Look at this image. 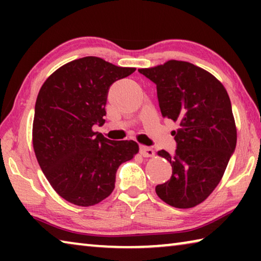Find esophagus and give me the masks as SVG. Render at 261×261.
<instances>
[{
  "label": "esophagus",
  "instance_id": "34e87169",
  "mask_svg": "<svg viewBox=\"0 0 261 261\" xmlns=\"http://www.w3.org/2000/svg\"><path fill=\"white\" fill-rule=\"evenodd\" d=\"M140 144H141V146H143L144 153L146 154V155H148V156H152L153 154H154V152H153V149H152L151 144H149L148 141H146V140H141Z\"/></svg>",
  "mask_w": 261,
  "mask_h": 261
}]
</instances>
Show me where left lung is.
<instances>
[{
	"label": "left lung",
	"instance_id": "left-lung-1",
	"mask_svg": "<svg viewBox=\"0 0 261 261\" xmlns=\"http://www.w3.org/2000/svg\"><path fill=\"white\" fill-rule=\"evenodd\" d=\"M130 74L127 68L87 56L56 70L40 88L34 153L53 189L71 204L86 207L106 199L118 167L138 152L135 141L98 130L105 124L109 87Z\"/></svg>",
	"mask_w": 261,
	"mask_h": 261
}]
</instances>
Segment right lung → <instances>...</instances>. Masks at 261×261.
Wrapping results in <instances>:
<instances>
[{
	"instance_id": "1",
	"label": "right lung",
	"mask_w": 261,
	"mask_h": 261,
	"mask_svg": "<svg viewBox=\"0 0 261 261\" xmlns=\"http://www.w3.org/2000/svg\"><path fill=\"white\" fill-rule=\"evenodd\" d=\"M156 85L163 117L171 120L176 149L165 156L173 174L155 192L177 208L204 201L222 178L235 152L237 131L226 88L188 62L168 61L144 73Z\"/></svg>"
}]
</instances>
